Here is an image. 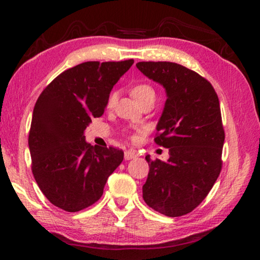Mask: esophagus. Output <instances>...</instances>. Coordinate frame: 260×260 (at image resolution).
Listing matches in <instances>:
<instances>
[{
  "label": "esophagus",
  "mask_w": 260,
  "mask_h": 260,
  "mask_svg": "<svg viewBox=\"0 0 260 260\" xmlns=\"http://www.w3.org/2000/svg\"><path fill=\"white\" fill-rule=\"evenodd\" d=\"M136 156H138V153H136L135 150H127L125 151V159L126 160H129V159H133V158H135Z\"/></svg>",
  "instance_id": "esophagus-1"
}]
</instances>
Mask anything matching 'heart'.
I'll use <instances>...</instances> for the list:
<instances>
[{"mask_svg":"<svg viewBox=\"0 0 260 260\" xmlns=\"http://www.w3.org/2000/svg\"><path fill=\"white\" fill-rule=\"evenodd\" d=\"M132 95H133V98L138 101L140 104L147 102V101L156 100V91L153 89V87L148 85V83H140V85H136L135 87H133V89H132ZM116 101L117 93L116 91H112L108 99V108H112L114 103H116Z\"/></svg>","mask_w":260,"mask_h":260,"instance_id":"b5f03b06","label":"heart"}]
</instances>
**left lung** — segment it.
<instances>
[{
  "mask_svg": "<svg viewBox=\"0 0 260 260\" xmlns=\"http://www.w3.org/2000/svg\"><path fill=\"white\" fill-rule=\"evenodd\" d=\"M136 68L167 96L155 142L169 148L170 158L146 157L143 200L157 212L180 217L202 203L221 171L225 131L218 95L205 78L180 64L139 61Z\"/></svg>",
  "mask_w": 260,
  "mask_h": 260,
  "instance_id": "obj_1",
  "label": "left lung"
}]
</instances>
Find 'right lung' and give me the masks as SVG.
Masks as SVG:
<instances>
[{
    "label": "right lung",
    "instance_id": "add662e5",
    "mask_svg": "<svg viewBox=\"0 0 260 260\" xmlns=\"http://www.w3.org/2000/svg\"><path fill=\"white\" fill-rule=\"evenodd\" d=\"M133 63L85 61L60 73L39 96L28 135L32 172L57 208L78 212L93 205L124 159L119 149L87 143L85 129L104 113L113 86Z\"/></svg>",
    "mask_w": 260,
    "mask_h": 260
}]
</instances>
